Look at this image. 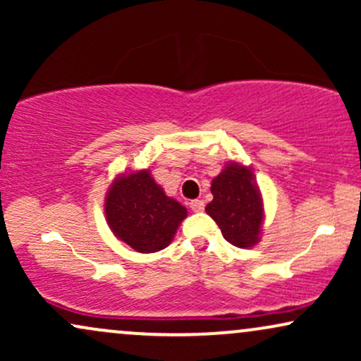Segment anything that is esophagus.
<instances>
[{"instance_id": "esophagus-1", "label": "esophagus", "mask_w": 361, "mask_h": 361, "mask_svg": "<svg viewBox=\"0 0 361 361\" xmlns=\"http://www.w3.org/2000/svg\"><path fill=\"white\" fill-rule=\"evenodd\" d=\"M190 209H192L193 212H204V209H205L204 200H192L190 202Z\"/></svg>"}]
</instances>
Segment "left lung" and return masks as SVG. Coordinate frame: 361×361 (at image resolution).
<instances>
[{
  "instance_id": "1",
  "label": "left lung",
  "mask_w": 361,
  "mask_h": 361,
  "mask_svg": "<svg viewBox=\"0 0 361 361\" xmlns=\"http://www.w3.org/2000/svg\"><path fill=\"white\" fill-rule=\"evenodd\" d=\"M214 200L205 212L217 222L222 235L235 247H251L259 241L263 204L252 169L231 163L212 180Z\"/></svg>"
}]
</instances>
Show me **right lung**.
Listing matches in <instances>:
<instances>
[{"mask_svg": "<svg viewBox=\"0 0 361 361\" xmlns=\"http://www.w3.org/2000/svg\"><path fill=\"white\" fill-rule=\"evenodd\" d=\"M105 214L120 241L139 252H156L173 241L186 209L166 197L149 169H142L115 178L105 198Z\"/></svg>", "mask_w": 361, "mask_h": 361, "instance_id": "right-lung-1", "label": "right lung"}]
</instances>
